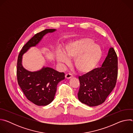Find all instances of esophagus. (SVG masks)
<instances>
[{"instance_id": "1", "label": "esophagus", "mask_w": 133, "mask_h": 133, "mask_svg": "<svg viewBox=\"0 0 133 133\" xmlns=\"http://www.w3.org/2000/svg\"><path fill=\"white\" fill-rule=\"evenodd\" d=\"M65 77H66V78L67 79H69V78H70L73 77V75L72 74H71V73H67V74H66Z\"/></svg>"}]
</instances>
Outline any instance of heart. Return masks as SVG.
Here are the masks:
<instances>
[{
  "instance_id": "b5f03b06",
  "label": "heart",
  "mask_w": 133,
  "mask_h": 133,
  "mask_svg": "<svg viewBox=\"0 0 133 133\" xmlns=\"http://www.w3.org/2000/svg\"><path fill=\"white\" fill-rule=\"evenodd\" d=\"M85 48L82 53L74 60V65L80 72L87 73L93 70L97 65L102 57V50L100 46L95 44L90 39L81 40L76 43V48H68L64 55L59 53L57 59L60 63H67V58H74L78 54V48Z\"/></svg>"
}]
</instances>
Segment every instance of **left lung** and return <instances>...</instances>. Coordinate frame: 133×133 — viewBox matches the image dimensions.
<instances>
[{"instance_id": "8db88e82", "label": "left lung", "mask_w": 133, "mask_h": 133, "mask_svg": "<svg viewBox=\"0 0 133 133\" xmlns=\"http://www.w3.org/2000/svg\"><path fill=\"white\" fill-rule=\"evenodd\" d=\"M117 75V56L114 48H110L101 67L78 77V99L89 106L103 104L115 87Z\"/></svg>"}]
</instances>
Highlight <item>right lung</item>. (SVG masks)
<instances>
[{"instance_id": "right-lung-1", "label": "right lung", "mask_w": 133, "mask_h": 133, "mask_svg": "<svg viewBox=\"0 0 133 133\" xmlns=\"http://www.w3.org/2000/svg\"><path fill=\"white\" fill-rule=\"evenodd\" d=\"M55 30L54 29H47L35 34L23 46L18 57V84L26 98L38 106L47 105L54 100L57 86L65 79V74L49 67H43L37 71H29L22 66V56L30 47L35 46L38 43L45 35Z\"/></svg>"}]
</instances>
